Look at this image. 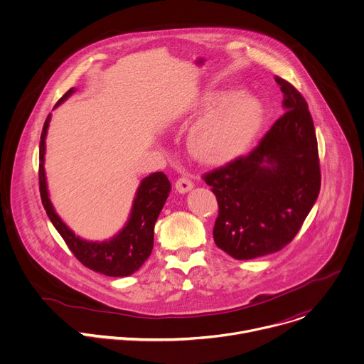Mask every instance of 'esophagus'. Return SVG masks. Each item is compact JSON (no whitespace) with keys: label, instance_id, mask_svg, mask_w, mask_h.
<instances>
[{"label":"esophagus","instance_id":"obj_1","mask_svg":"<svg viewBox=\"0 0 364 364\" xmlns=\"http://www.w3.org/2000/svg\"><path fill=\"white\" fill-rule=\"evenodd\" d=\"M193 181L188 178V177H180L177 181H176V190L178 193H187L193 188Z\"/></svg>","mask_w":364,"mask_h":364}]
</instances>
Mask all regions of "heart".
<instances>
[{"label": "heart", "mask_w": 364, "mask_h": 364, "mask_svg": "<svg viewBox=\"0 0 364 364\" xmlns=\"http://www.w3.org/2000/svg\"><path fill=\"white\" fill-rule=\"evenodd\" d=\"M197 115H205L191 129L190 146L207 163H223L242 154L264 121L262 103L249 93L210 90L198 100Z\"/></svg>", "instance_id": "1"}]
</instances>
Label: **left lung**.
<instances>
[{"label":"left lung","mask_w":364,"mask_h":364,"mask_svg":"<svg viewBox=\"0 0 364 364\" xmlns=\"http://www.w3.org/2000/svg\"><path fill=\"white\" fill-rule=\"evenodd\" d=\"M285 114L247 154L203 176L218 198L213 237L239 261L278 252L301 229L320 187L313 118L304 96L275 76Z\"/></svg>","instance_id":"1"}]
</instances>
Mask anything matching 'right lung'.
<instances>
[{
	"mask_svg": "<svg viewBox=\"0 0 364 364\" xmlns=\"http://www.w3.org/2000/svg\"><path fill=\"white\" fill-rule=\"evenodd\" d=\"M75 87L69 89L56 103V107L66 100ZM50 122L47 117L41 136H40V152H38V186L41 203L48 219L53 223L56 230L60 233L68 247L72 250L77 261L86 268L108 275V277H128L136 272L154 247V226L157 222L163 205L171 191V184L167 176L161 171L154 173L141 181L136 191L132 212L127 226L108 242H86L77 237L56 215L53 205L50 203L46 177H44V149H46V134Z\"/></svg>",
	"mask_w": 364,
	"mask_h": 364,
	"instance_id": "obj_1",
	"label": "right lung"
}]
</instances>
